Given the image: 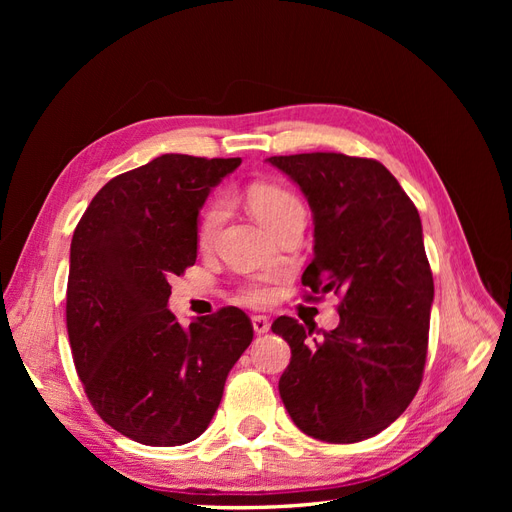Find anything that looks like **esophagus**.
Listing matches in <instances>:
<instances>
[{
    "label": "esophagus",
    "instance_id": "1",
    "mask_svg": "<svg viewBox=\"0 0 512 512\" xmlns=\"http://www.w3.org/2000/svg\"><path fill=\"white\" fill-rule=\"evenodd\" d=\"M252 324H254V331L258 333V335H262V333H267L269 329H271V322H269V318L267 316H252Z\"/></svg>",
    "mask_w": 512,
    "mask_h": 512
}]
</instances>
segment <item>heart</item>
I'll return each mask as SVG.
<instances>
[{
  "label": "heart",
  "mask_w": 512,
  "mask_h": 512,
  "mask_svg": "<svg viewBox=\"0 0 512 512\" xmlns=\"http://www.w3.org/2000/svg\"><path fill=\"white\" fill-rule=\"evenodd\" d=\"M247 207L254 213V218L267 226L269 230L282 222L288 213L303 209L301 200L294 196L284 185L277 183H254L247 190ZM224 220V205L220 200H213V203L205 209L203 218L198 224V245L207 250L213 245L215 235L222 226ZM275 297V288L269 277H256V280L247 282L241 288V299L250 305H265Z\"/></svg>",
  "instance_id": "heart-1"
}]
</instances>
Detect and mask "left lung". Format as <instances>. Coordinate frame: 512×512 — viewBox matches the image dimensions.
I'll use <instances>...</instances> for the list:
<instances>
[{"label": "left lung", "instance_id": "8db88e82", "mask_svg": "<svg viewBox=\"0 0 512 512\" xmlns=\"http://www.w3.org/2000/svg\"><path fill=\"white\" fill-rule=\"evenodd\" d=\"M314 213V260L305 297L335 292L339 324L280 316L273 333L290 346L280 397L303 433L352 444L389 427L423 380L433 275L418 211L378 160L316 151L273 156Z\"/></svg>", "mask_w": 512, "mask_h": 512}]
</instances>
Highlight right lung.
Here are the masks:
<instances>
[{
	"label": "right lung",
	"mask_w": 512,
	"mask_h": 512,
	"mask_svg": "<svg viewBox=\"0 0 512 512\" xmlns=\"http://www.w3.org/2000/svg\"><path fill=\"white\" fill-rule=\"evenodd\" d=\"M239 164L164 153L108 181L76 224L66 294L74 367L102 421L134 442L196 440L254 339L239 307L190 329L166 309L170 277L196 262L200 207Z\"/></svg>",
	"instance_id": "add662e5"
}]
</instances>
